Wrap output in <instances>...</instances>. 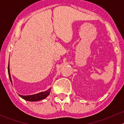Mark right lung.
<instances>
[{"label": "right lung", "instance_id": "obj_1", "mask_svg": "<svg viewBox=\"0 0 124 124\" xmlns=\"http://www.w3.org/2000/svg\"><path fill=\"white\" fill-rule=\"evenodd\" d=\"M8 75H9V77L10 81H11V83H12V80H11V75H10V72H9V62L8 63ZM50 90H51V88H50L49 89L45 91V92H40V93H37V94L31 95H19V96L20 97H22V98H23L24 100H27L29 101H39V100H42L44 99V98H46L47 96L49 95L50 92Z\"/></svg>", "mask_w": 124, "mask_h": 124}]
</instances>
